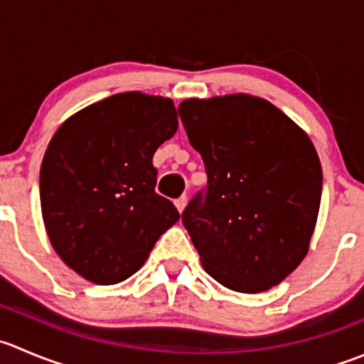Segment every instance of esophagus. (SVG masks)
<instances>
[{
    "label": "esophagus",
    "instance_id": "obj_1",
    "mask_svg": "<svg viewBox=\"0 0 364 364\" xmlns=\"http://www.w3.org/2000/svg\"><path fill=\"white\" fill-rule=\"evenodd\" d=\"M186 203H188V197L186 196H181L178 200H176V208H178L179 213H183V210L186 208Z\"/></svg>",
    "mask_w": 364,
    "mask_h": 364
}]
</instances>
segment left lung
Wrapping results in <instances>:
<instances>
[{
    "mask_svg": "<svg viewBox=\"0 0 364 364\" xmlns=\"http://www.w3.org/2000/svg\"><path fill=\"white\" fill-rule=\"evenodd\" d=\"M208 185L183 211L204 270L229 290L279 284L309 250L322 165L309 136L261 97L186 100L178 108Z\"/></svg>",
    "mask_w": 364,
    "mask_h": 364,
    "instance_id": "left-lung-1",
    "label": "left lung"
}]
</instances>
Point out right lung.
Listing matches in <instances>:
<instances>
[{
	"label": "right lung",
	"mask_w": 364,
	"mask_h": 364,
	"mask_svg": "<svg viewBox=\"0 0 364 364\" xmlns=\"http://www.w3.org/2000/svg\"><path fill=\"white\" fill-rule=\"evenodd\" d=\"M178 132L167 97L122 92L83 108L53 135L41 167V208L63 263L96 284L133 276L179 220L154 192V151Z\"/></svg>",
	"instance_id": "1"
}]
</instances>
